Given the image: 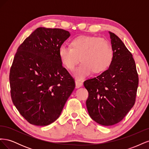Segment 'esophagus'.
I'll use <instances>...</instances> for the list:
<instances>
[{"label": "esophagus", "instance_id": "esophagus-1", "mask_svg": "<svg viewBox=\"0 0 149 149\" xmlns=\"http://www.w3.org/2000/svg\"><path fill=\"white\" fill-rule=\"evenodd\" d=\"M75 85H76V88H79L82 86L83 83L79 80H76L75 81Z\"/></svg>", "mask_w": 149, "mask_h": 149}]
</instances>
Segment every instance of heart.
Segmentation results:
<instances>
[{
	"instance_id": "heart-1",
	"label": "heart",
	"mask_w": 149,
	"mask_h": 149,
	"mask_svg": "<svg viewBox=\"0 0 149 149\" xmlns=\"http://www.w3.org/2000/svg\"><path fill=\"white\" fill-rule=\"evenodd\" d=\"M71 48L61 45L58 55L62 64L67 69L73 70L79 61L82 63L74 71L79 79L86 77L92 71L100 73L108 68L113 58V51L107 40L94 36L82 35L74 38Z\"/></svg>"
}]
</instances>
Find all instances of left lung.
<instances>
[{
	"mask_svg": "<svg viewBox=\"0 0 149 149\" xmlns=\"http://www.w3.org/2000/svg\"><path fill=\"white\" fill-rule=\"evenodd\" d=\"M113 58L107 70L86 80L89 96L86 101L91 119L102 125L119 123L134 106L139 77L131 53L122 40L109 31Z\"/></svg>",
	"mask_w": 149,
	"mask_h": 149,
	"instance_id": "obj_1",
	"label": "left lung"
}]
</instances>
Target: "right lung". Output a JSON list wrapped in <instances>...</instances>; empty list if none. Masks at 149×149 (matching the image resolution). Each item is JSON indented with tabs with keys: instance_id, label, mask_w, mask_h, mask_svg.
<instances>
[{
	"instance_id": "add662e5",
	"label": "right lung",
	"mask_w": 149,
	"mask_h": 149,
	"mask_svg": "<svg viewBox=\"0 0 149 149\" xmlns=\"http://www.w3.org/2000/svg\"><path fill=\"white\" fill-rule=\"evenodd\" d=\"M68 31L39 27L18 48L10 71L12 100L29 123L45 126L59 118L75 88L58 49Z\"/></svg>"
}]
</instances>
